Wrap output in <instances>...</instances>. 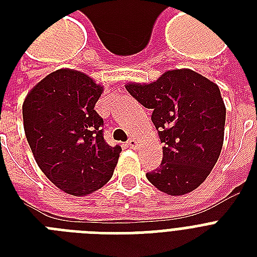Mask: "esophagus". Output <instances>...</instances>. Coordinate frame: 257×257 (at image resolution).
<instances>
[{"label": "esophagus", "instance_id": "1", "mask_svg": "<svg viewBox=\"0 0 257 257\" xmlns=\"http://www.w3.org/2000/svg\"><path fill=\"white\" fill-rule=\"evenodd\" d=\"M128 145L132 149H135V148H137V147H139V143H137V140H135V139H129Z\"/></svg>", "mask_w": 257, "mask_h": 257}]
</instances>
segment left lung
<instances>
[{"mask_svg":"<svg viewBox=\"0 0 257 257\" xmlns=\"http://www.w3.org/2000/svg\"><path fill=\"white\" fill-rule=\"evenodd\" d=\"M125 88L143 106L152 109V122L165 144L161 164L147 173V179L171 196L196 189L223 148L225 105L219 86L191 69H175L151 84Z\"/></svg>","mask_w":257,"mask_h":257,"instance_id":"obj_1","label":"left lung"}]
</instances>
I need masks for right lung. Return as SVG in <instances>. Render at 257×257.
Instances as JSON below:
<instances>
[{
  "label": "right lung",
  "mask_w": 257,
  "mask_h": 257,
  "mask_svg": "<svg viewBox=\"0 0 257 257\" xmlns=\"http://www.w3.org/2000/svg\"><path fill=\"white\" fill-rule=\"evenodd\" d=\"M102 86L73 69L48 74L26 96L22 117L36 163L61 191L90 195L108 183L121 147L104 140L94 110Z\"/></svg>",
  "instance_id": "obj_1"
}]
</instances>
